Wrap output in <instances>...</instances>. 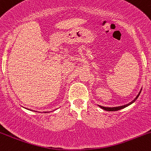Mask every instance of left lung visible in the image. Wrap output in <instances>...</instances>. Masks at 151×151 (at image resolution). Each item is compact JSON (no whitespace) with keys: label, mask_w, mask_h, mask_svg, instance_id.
I'll list each match as a JSON object with an SVG mask.
<instances>
[{"label":"left lung","mask_w":151,"mask_h":151,"mask_svg":"<svg viewBox=\"0 0 151 151\" xmlns=\"http://www.w3.org/2000/svg\"><path fill=\"white\" fill-rule=\"evenodd\" d=\"M141 90H142V88H141V91H139V93H138V94L137 95V96H136V97L134 99H133L132 101H131V102H130V103L127 104L123 105V106H116V107H105V106H100V105H99V106L100 108H101L102 109H104V110H105V111H114L121 110V109L126 108V107L129 106V105L132 104L133 103H134V102L136 101V100L137 99H138V96H139L140 93H141Z\"/></svg>","instance_id":"obj_1"}]
</instances>
